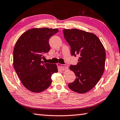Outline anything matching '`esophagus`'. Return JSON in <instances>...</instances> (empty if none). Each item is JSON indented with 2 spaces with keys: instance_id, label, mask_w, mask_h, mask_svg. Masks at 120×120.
Listing matches in <instances>:
<instances>
[{
  "instance_id": "esophagus-1",
  "label": "esophagus",
  "mask_w": 120,
  "mask_h": 120,
  "mask_svg": "<svg viewBox=\"0 0 120 120\" xmlns=\"http://www.w3.org/2000/svg\"><path fill=\"white\" fill-rule=\"evenodd\" d=\"M57 66L58 67V68L60 69V70L62 71H65L66 70L68 69V66L66 65H62V64H58Z\"/></svg>"
}]
</instances>
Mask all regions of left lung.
I'll use <instances>...</instances> for the list:
<instances>
[{
    "label": "left lung",
    "mask_w": 120,
    "mask_h": 120,
    "mask_svg": "<svg viewBox=\"0 0 120 120\" xmlns=\"http://www.w3.org/2000/svg\"><path fill=\"white\" fill-rule=\"evenodd\" d=\"M63 33L71 47V55L79 56L77 64L70 66L76 79L68 84V87L77 93H86L95 86L103 74L106 57L104 47L93 33L78 29H65Z\"/></svg>",
    "instance_id": "left-lung-1"
}]
</instances>
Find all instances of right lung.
<instances>
[{
	"label": "right lung",
	"instance_id": "1",
	"mask_svg": "<svg viewBox=\"0 0 120 120\" xmlns=\"http://www.w3.org/2000/svg\"><path fill=\"white\" fill-rule=\"evenodd\" d=\"M57 29L33 28L25 32L17 41L13 52L14 67L23 85L39 93L51 85V76L58 72L56 64L44 63V55L50 50V38Z\"/></svg>",
	"mask_w": 120,
	"mask_h": 120
}]
</instances>
